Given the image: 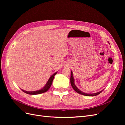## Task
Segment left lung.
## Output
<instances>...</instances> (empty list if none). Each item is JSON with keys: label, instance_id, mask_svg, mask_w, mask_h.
Instances as JSON below:
<instances>
[{"label": "left lung", "instance_id": "8db88e82", "mask_svg": "<svg viewBox=\"0 0 125 125\" xmlns=\"http://www.w3.org/2000/svg\"><path fill=\"white\" fill-rule=\"evenodd\" d=\"M70 83H71V85L73 87V90L75 91V92H77L79 94H82V95H85V96H96L99 95V94H100L102 91H103V90L99 92H97V93H90V94H88V93H85L83 92L82 91H81V90H79L77 87L75 86L74 83V78L73 77V71H71V75H70Z\"/></svg>", "mask_w": 125, "mask_h": 125}]
</instances>
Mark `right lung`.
<instances>
[{"label":"right lung","mask_w":125,"mask_h":125,"mask_svg":"<svg viewBox=\"0 0 125 125\" xmlns=\"http://www.w3.org/2000/svg\"><path fill=\"white\" fill-rule=\"evenodd\" d=\"M56 73H55L52 75H51V77L50 78L49 80L47 82L46 84H45V85L43 87V88L41 90L35 91H24L22 89H21V90L22 91L24 92V93H25L26 94H31V95H36V94H41V93H43L46 92L48 90V89L50 88V87L52 84V81H53L54 76Z\"/></svg>","instance_id":"obj_1"}]
</instances>
